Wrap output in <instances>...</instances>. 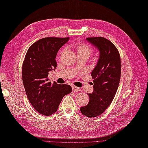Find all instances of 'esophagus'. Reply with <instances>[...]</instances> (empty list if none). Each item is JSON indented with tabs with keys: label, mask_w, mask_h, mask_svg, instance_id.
I'll return each instance as SVG.
<instances>
[{
	"label": "esophagus",
	"mask_w": 148,
	"mask_h": 148,
	"mask_svg": "<svg viewBox=\"0 0 148 148\" xmlns=\"http://www.w3.org/2000/svg\"><path fill=\"white\" fill-rule=\"evenodd\" d=\"M72 91L73 92H79V91L80 90L79 88H78L76 86H72Z\"/></svg>",
	"instance_id": "1"
}]
</instances>
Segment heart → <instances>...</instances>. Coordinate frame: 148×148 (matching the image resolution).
<instances>
[{
    "mask_svg": "<svg viewBox=\"0 0 148 148\" xmlns=\"http://www.w3.org/2000/svg\"><path fill=\"white\" fill-rule=\"evenodd\" d=\"M77 55H85L89 56L92 52V48L85 43H77L76 45Z\"/></svg>",
    "mask_w": 148,
    "mask_h": 148,
    "instance_id": "1",
    "label": "heart"
}]
</instances>
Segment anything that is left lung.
<instances>
[{"label":"left lung","mask_w":148,"mask_h":148,"mask_svg":"<svg viewBox=\"0 0 148 148\" xmlns=\"http://www.w3.org/2000/svg\"><path fill=\"white\" fill-rule=\"evenodd\" d=\"M86 40L99 49L100 55L91 73L93 92L88 93V104L80 110L83 115L94 118L105 111L117 92L121 77V59L116 46L104 37H87Z\"/></svg>","instance_id":"left-lung-1"}]
</instances>
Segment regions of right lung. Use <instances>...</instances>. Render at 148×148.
<instances>
[{
	"label": "right lung",
	"mask_w": 148,
	"mask_h": 148,
	"mask_svg": "<svg viewBox=\"0 0 148 148\" xmlns=\"http://www.w3.org/2000/svg\"><path fill=\"white\" fill-rule=\"evenodd\" d=\"M69 37H49L37 40L30 46L22 65V79L27 98L36 111L50 116L57 111L65 95L72 92L68 84L51 83L48 74L56 68L58 50Z\"/></svg>",
	"instance_id": "right-lung-1"
}]
</instances>
